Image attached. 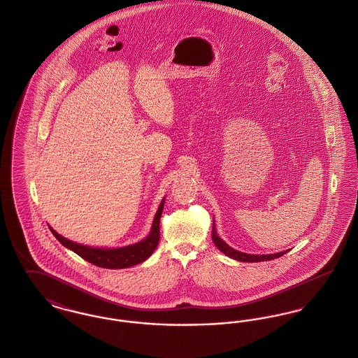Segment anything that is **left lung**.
I'll use <instances>...</instances> for the list:
<instances>
[{
	"label": "left lung",
	"mask_w": 358,
	"mask_h": 358,
	"mask_svg": "<svg viewBox=\"0 0 358 358\" xmlns=\"http://www.w3.org/2000/svg\"><path fill=\"white\" fill-rule=\"evenodd\" d=\"M212 240H213L215 245L222 251V254H225V255L229 256V257H232L235 260H238V262H250V263H252V262H266V260H273V259H276L279 256H283L287 252V251H283V252L271 254V255H250V254H244V252L236 251L232 247H229L224 240L219 238V235L216 232L215 222H213V228H212Z\"/></svg>",
	"instance_id": "left-lung-1"
}]
</instances>
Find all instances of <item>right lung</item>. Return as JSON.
Returning <instances> with one entry per match:
<instances>
[{"label": "right lung", "instance_id": "right-lung-1", "mask_svg": "<svg viewBox=\"0 0 358 358\" xmlns=\"http://www.w3.org/2000/svg\"><path fill=\"white\" fill-rule=\"evenodd\" d=\"M164 203H165V199L161 201L159 208L155 213L152 231H150L149 236L141 240L139 243L120 247V248L110 250V248L87 247V245L73 243L69 238H63L55 229H52L51 227H50V229H51L53 236L57 238L66 248H69L71 251H73L75 254L83 257L87 262L92 263L98 267H103V268H127V267H131V266H136V264L145 262L157 248L158 241H159V220H161V215L164 210Z\"/></svg>", "mask_w": 358, "mask_h": 358}]
</instances>
